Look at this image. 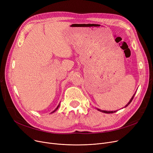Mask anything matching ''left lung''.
<instances>
[{
    "label": "left lung",
    "mask_w": 153,
    "mask_h": 153,
    "mask_svg": "<svg viewBox=\"0 0 153 153\" xmlns=\"http://www.w3.org/2000/svg\"><path fill=\"white\" fill-rule=\"evenodd\" d=\"M135 94H136V92L134 94V95H133V97H131V99H130V100L129 101V102H128L126 105H125V107H126L128 105H129V104L131 102V101H132V100L133 99V98H134V95H135ZM97 110H99V111H101V112H103V113H105V114H112V113H115V112H116L117 110H115V111H106V110H100V109H99V108H97Z\"/></svg>",
    "instance_id": "1"
}]
</instances>
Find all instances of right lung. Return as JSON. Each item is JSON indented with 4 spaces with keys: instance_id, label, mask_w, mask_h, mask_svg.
Wrapping results in <instances>:
<instances>
[{
    "instance_id": "obj_1",
    "label": "right lung",
    "mask_w": 153,
    "mask_h": 153,
    "mask_svg": "<svg viewBox=\"0 0 153 153\" xmlns=\"http://www.w3.org/2000/svg\"><path fill=\"white\" fill-rule=\"evenodd\" d=\"M59 105H60V103H59V105H58V107H56V109H55V110H54V111H52V112H51V114H52V113H53V112H54V111H56V110H58V108H59Z\"/></svg>"
}]
</instances>
